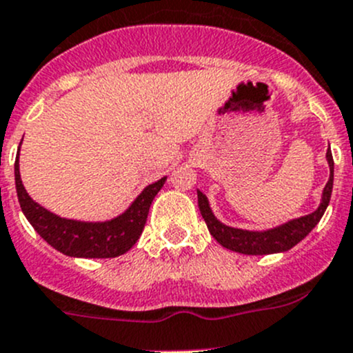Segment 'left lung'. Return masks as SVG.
<instances>
[{
    "instance_id": "left-lung-1",
    "label": "left lung",
    "mask_w": 353,
    "mask_h": 353,
    "mask_svg": "<svg viewBox=\"0 0 353 353\" xmlns=\"http://www.w3.org/2000/svg\"><path fill=\"white\" fill-rule=\"evenodd\" d=\"M326 159L330 163V181L326 183L325 190H323L321 205L316 212L309 213V215L301 216V219L290 220V222L283 223V225L276 227V229L265 230V232H252V230L234 229V227L223 225L222 222L215 219L208 205V199L201 191H198V206L201 212L203 220L206 222L210 234L215 237L219 244L223 248L230 249V251L241 252V254H273V252H283L294 248L295 244L301 243L321 220L325 215L326 208L331 198V190H333V155L328 148L326 152Z\"/></svg>"
}]
</instances>
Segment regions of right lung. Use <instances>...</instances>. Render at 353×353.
<instances>
[{"label":"right lung","mask_w":353,"mask_h":353,"mask_svg":"<svg viewBox=\"0 0 353 353\" xmlns=\"http://www.w3.org/2000/svg\"><path fill=\"white\" fill-rule=\"evenodd\" d=\"M165 179L145 188L123 215L109 222H78L48 212L28 196L20 179L19 157L15 160V186L23 215L46 243L73 258H116L130 251L140 239L152 201Z\"/></svg>","instance_id":"1"}]
</instances>
